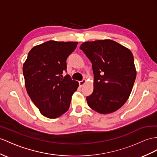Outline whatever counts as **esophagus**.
Wrapping results in <instances>:
<instances>
[{
	"label": "esophagus",
	"instance_id": "obj_1",
	"mask_svg": "<svg viewBox=\"0 0 157 157\" xmlns=\"http://www.w3.org/2000/svg\"><path fill=\"white\" fill-rule=\"evenodd\" d=\"M85 82H86V80H85V79H83L82 81H79V86L81 87H82L83 85L85 84Z\"/></svg>",
	"mask_w": 157,
	"mask_h": 157
}]
</instances>
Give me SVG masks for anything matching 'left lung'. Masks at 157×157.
<instances>
[{
    "mask_svg": "<svg viewBox=\"0 0 157 157\" xmlns=\"http://www.w3.org/2000/svg\"><path fill=\"white\" fill-rule=\"evenodd\" d=\"M80 48L90 60L94 74L88 105L101 114L116 111L128 100L136 78L131 51L109 39L85 42Z\"/></svg>",
    "mask_w": 157,
    "mask_h": 157,
    "instance_id": "left-lung-1",
    "label": "left lung"
}]
</instances>
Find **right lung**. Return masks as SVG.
<instances>
[{
	"label": "right lung",
	"mask_w": 157,
	"mask_h": 157,
	"mask_svg": "<svg viewBox=\"0 0 157 157\" xmlns=\"http://www.w3.org/2000/svg\"><path fill=\"white\" fill-rule=\"evenodd\" d=\"M78 42L49 40L34 47L22 71L27 93L43 116L58 118L69 109L72 95L79 84L67 71V59Z\"/></svg>",
	"instance_id": "right-lung-1"
}]
</instances>
